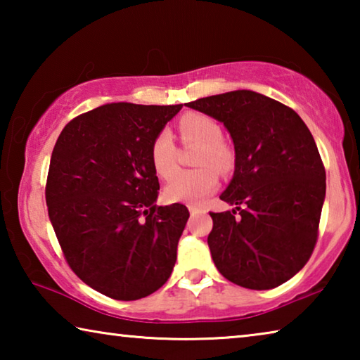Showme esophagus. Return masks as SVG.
<instances>
[{
	"mask_svg": "<svg viewBox=\"0 0 360 360\" xmlns=\"http://www.w3.org/2000/svg\"><path fill=\"white\" fill-rule=\"evenodd\" d=\"M188 211H191V214H198V212H205L202 208H198V206H193V205H188Z\"/></svg>",
	"mask_w": 360,
	"mask_h": 360,
	"instance_id": "34e87169",
	"label": "esophagus"
}]
</instances>
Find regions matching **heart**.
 <instances>
[{
    "label": "heart",
    "mask_w": 360,
    "mask_h": 360,
    "mask_svg": "<svg viewBox=\"0 0 360 360\" xmlns=\"http://www.w3.org/2000/svg\"><path fill=\"white\" fill-rule=\"evenodd\" d=\"M179 131L184 143L202 144L195 163L200 168L182 172L165 188L169 202L198 203L219 186L217 172L227 173L233 167V152L222 141V130L214 119L205 114H186L179 120ZM178 149L168 130L158 131L150 146V162L155 173L169 179L178 172Z\"/></svg>",
    "instance_id": "1"
}]
</instances>
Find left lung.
<instances>
[{
	"mask_svg": "<svg viewBox=\"0 0 360 360\" xmlns=\"http://www.w3.org/2000/svg\"><path fill=\"white\" fill-rule=\"evenodd\" d=\"M186 106L222 122L235 146L233 178L221 193L235 210L210 212L214 265L241 288H278L302 270L318 241L326 169L311 131L294 109L252 90Z\"/></svg>",
	"mask_w": 360,
	"mask_h": 360,
	"instance_id": "1",
	"label": "left lung"
}]
</instances>
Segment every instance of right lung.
I'll use <instances>...</instances> for the list:
<instances>
[{
	"label": "right lung",
	"mask_w": 360,
	"mask_h": 360,
	"mask_svg": "<svg viewBox=\"0 0 360 360\" xmlns=\"http://www.w3.org/2000/svg\"><path fill=\"white\" fill-rule=\"evenodd\" d=\"M181 108L103 105L66 124L52 150L46 203L65 259L114 300L150 295L176 264L188 210L155 205L150 146Z\"/></svg>",
	"instance_id": "add662e5"
}]
</instances>
